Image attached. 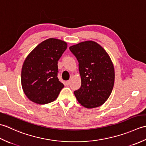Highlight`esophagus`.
Instances as JSON below:
<instances>
[{"label":"esophagus","mask_w":146,"mask_h":146,"mask_svg":"<svg viewBox=\"0 0 146 146\" xmlns=\"http://www.w3.org/2000/svg\"><path fill=\"white\" fill-rule=\"evenodd\" d=\"M65 84H66L67 86H69L70 84V80H69V81H67L65 82Z\"/></svg>","instance_id":"34e87169"}]
</instances>
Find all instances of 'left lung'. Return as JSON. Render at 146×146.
<instances>
[{"label": "left lung", "instance_id": "1", "mask_svg": "<svg viewBox=\"0 0 146 146\" xmlns=\"http://www.w3.org/2000/svg\"><path fill=\"white\" fill-rule=\"evenodd\" d=\"M79 62L81 86L74 92L85 108L102 106L113 88L115 70L105 50L93 41H86L69 47Z\"/></svg>", "mask_w": 146, "mask_h": 146}]
</instances>
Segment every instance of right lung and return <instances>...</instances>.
Returning <instances> with one entry per match:
<instances>
[{
	"label": "right lung",
	"instance_id": "add662e5",
	"mask_svg": "<svg viewBox=\"0 0 146 146\" xmlns=\"http://www.w3.org/2000/svg\"><path fill=\"white\" fill-rule=\"evenodd\" d=\"M67 47L65 41L49 38L36 46L26 58L21 70V85L31 102L44 105L57 98L64 87L57 77V64Z\"/></svg>",
	"mask_w": 146,
	"mask_h": 146
}]
</instances>
